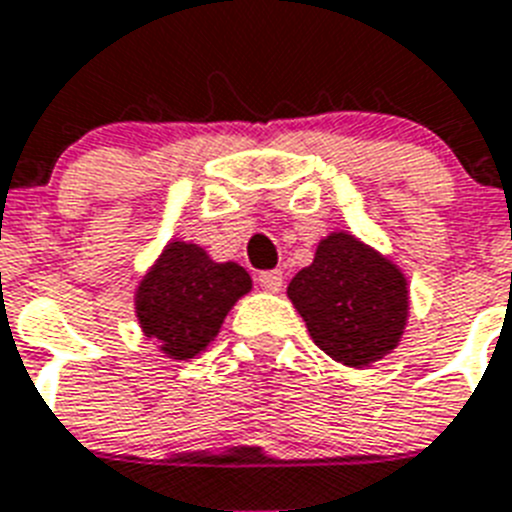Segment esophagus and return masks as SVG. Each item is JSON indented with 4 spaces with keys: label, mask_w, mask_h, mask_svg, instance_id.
<instances>
[{
    "label": "esophagus",
    "mask_w": 512,
    "mask_h": 512,
    "mask_svg": "<svg viewBox=\"0 0 512 512\" xmlns=\"http://www.w3.org/2000/svg\"><path fill=\"white\" fill-rule=\"evenodd\" d=\"M260 286H263L265 292H278L281 286H284V273L281 270H263L260 276H257Z\"/></svg>",
    "instance_id": "1"
}]
</instances>
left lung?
<instances>
[{
    "label": "left lung",
    "mask_w": 512,
    "mask_h": 512,
    "mask_svg": "<svg viewBox=\"0 0 512 512\" xmlns=\"http://www.w3.org/2000/svg\"><path fill=\"white\" fill-rule=\"evenodd\" d=\"M286 294L313 342L350 368L389 355L405 331V276L392 260L344 231L318 244L313 265L299 270Z\"/></svg>",
    "instance_id": "left-lung-1"
}]
</instances>
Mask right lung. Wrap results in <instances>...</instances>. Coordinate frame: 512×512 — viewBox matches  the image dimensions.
<instances>
[{
  "mask_svg": "<svg viewBox=\"0 0 512 512\" xmlns=\"http://www.w3.org/2000/svg\"><path fill=\"white\" fill-rule=\"evenodd\" d=\"M252 278L236 263H215L197 244L170 242L136 289L141 331L173 360L207 350Z\"/></svg>",
  "mask_w": 512,
  "mask_h": 512,
  "instance_id": "add662e5",
  "label": "right lung"
}]
</instances>
